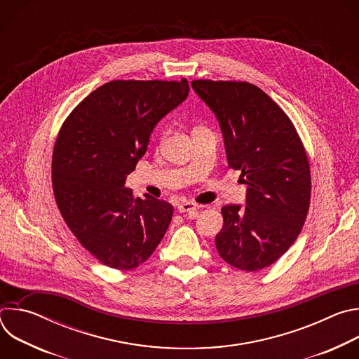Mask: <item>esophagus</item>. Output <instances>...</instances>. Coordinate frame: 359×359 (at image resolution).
I'll return each mask as SVG.
<instances>
[{
	"mask_svg": "<svg viewBox=\"0 0 359 359\" xmlns=\"http://www.w3.org/2000/svg\"><path fill=\"white\" fill-rule=\"evenodd\" d=\"M200 209L198 204L193 203V201H183L177 206L179 213H196Z\"/></svg>",
	"mask_w": 359,
	"mask_h": 359,
	"instance_id": "34e87169",
	"label": "esophagus"
}]
</instances>
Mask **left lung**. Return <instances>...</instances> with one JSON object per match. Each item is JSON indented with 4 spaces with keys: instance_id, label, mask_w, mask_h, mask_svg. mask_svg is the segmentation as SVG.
Instances as JSON below:
<instances>
[{
    "instance_id": "1",
    "label": "left lung",
    "mask_w": 359,
    "mask_h": 359,
    "mask_svg": "<svg viewBox=\"0 0 359 359\" xmlns=\"http://www.w3.org/2000/svg\"><path fill=\"white\" fill-rule=\"evenodd\" d=\"M216 114L229 168L247 184V206L222 208L216 236L220 257L243 271H259L291 247L311 200L305 147L287 114L259 86L244 81H191Z\"/></svg>"
}]
</instances>
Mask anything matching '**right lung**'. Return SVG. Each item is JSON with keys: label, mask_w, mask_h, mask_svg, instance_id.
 Listing matches in <instances>:
<instances>
[{"label": "right lung", "mask_w": 359, "mask_h": 359, "mask_svg": "<svg viewBox=\"0 0 359 359\" xmlns=\"http://www.w3.org/2000/svg\"><path fill=\"white\" fill-rule=\"evenodd\" d=\"M189 95L182 81H111L62 123L53 150V189L68 229L115 270L144 263L163 238L173 206L125 187L155 125Z\"/></svg>", "instance_id": "right-lung-1"}]
</instances>
